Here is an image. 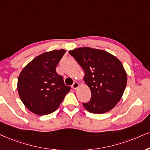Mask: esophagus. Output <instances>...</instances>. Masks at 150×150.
<instances>
[{
	"label": "esophagus",
	"instance_id": "esophagus-1",
	"mask_svg": "<svg viewBox=\"0 0 150 150\" xmlns=\"http://www.w3.org/2000/svg\"><path fill=\"white\" fill-rule=\"evenodd\" d=\"M79 86V84L78 82H75L73 84V86H72V87H73V88L75 89H75L78 88Z\"/></svg>",
	"mask_w": 150,
	"mask_h": 150
}]
</instances>
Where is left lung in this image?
I'll use <instances>...</instances> for the list:
<instances>
[{"label":"left lung","mask_w":150,"mask_h":150,"mask_svg":"<svg viewBox=\"0 0 150 150\" xmlns=\"http://www.w3.org/2000/svg\"><path fill=\"white\" fill-rule=\"evenodd\" d=\"M84 71V81L91 92L90 101L82 105L92 113H104L119 102L127 76L122 63L107 51L83 47L69 51Z\"/></svg>","instance_id":"obj_1"}]
</instances>
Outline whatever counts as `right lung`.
I'll use <instances>...</instances> for the list:
<instances>
[{"instance_id":"right-lung-1","label":"right lung","mask_w":150,"mask_h":150,"mask_svg":"<svg viewBox=\"0 0 150 150\" xmlns=\"http://www.w3.org/2000/svg\"><path fill=\"white\" fill-rule=\"evenodd\" d=\"M66 50L42 53L28 64L21 72L17 83L18 95L31 112L43 115L54 112L71 87L66 86L56 67Z\"/></svg>"}]
</instances>
